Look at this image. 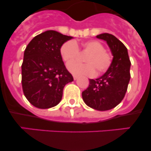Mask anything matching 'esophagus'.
I'll use <instances>...</instances> for the list:
<instances>
[{"mask_svg": "<svg viewBox=\"0 0 151 151\" xmlns=\"http://www.w3.org/2000/svg\"><path fill=\"white\" fill-rule=\"evenodd\" d=\"M77 78H78V76H76V75H73V79L76 80Z\"/></svg>", "mask_w": 151, "mask_h": 151, "instance_id": "34e87169", "label": "esophagus"}]
</instances>
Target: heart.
Segmentation results:
<instances>
[{
    "label": "heart",
    "mask_w": 151,
    "mask_h": 151,
    "mask_svg": "<svg viewBox=\"0 0 151 151\" xmlns=\"http://www.w3.org/2000/svg\"><path fill=\"white\" fill-rule=\"evenodd\" d=\"M87 53L84 58V64L71 62L67 68L72 73L78 76H93L96 72L98 75L105 73L111 66L113 56L111 53L104 50L101 43L95 40L86 41L78 44L73 41H67L61 45L60 54L64 62L69 63L78 58L79 51Z\"/></svg>",
    "instance_id": "1"
}]
</instances>
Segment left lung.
Returning <instances> with one entry per match:
<instances>
[{
	"label": "left lung",
	"instance_id": "8db88e82",
	"mask_svg": "<svg viewBox=\"0 0 151 151\" xmlns=\"http://www.w3.org/2000/svg\"><path fill=\"white\" fill-rule=\"evenodd\" d=\"M96 38L107 41L113 58L102 76L90 79L89 87L82 92V98L90 107L104 111L114 108L124 99L130 81L131 63L126 47L114 35L102 33Z\"/></svg>",
	"mask_w": 151,
	"mask_h": 151
}]
</instances>
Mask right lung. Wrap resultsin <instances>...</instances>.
<instances>
[{
    "mask_svg": "<svg viewBox=\"0 0 151 151\" xmlns=\"http://www.w3.org/2000/svg\"><path fill=\"white\" fill-rule=\"evenodd\" d=\"M73 38L54 30L36 35L27 46L21 65V83L27 99L35 107H55L63 90L73 81L60 54L61 45Z\"/></svg>",
    "mask_w": 151,
    "mask_h": 151,
    "instance_id": "obj_1",
    "label": "right lung"
}]
</instances>
